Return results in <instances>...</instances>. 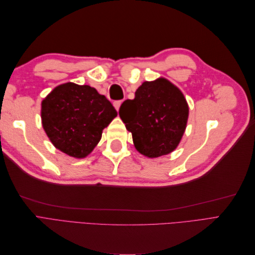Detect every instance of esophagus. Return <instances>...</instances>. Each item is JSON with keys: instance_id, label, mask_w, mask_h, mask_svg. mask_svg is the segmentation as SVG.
I'll return each instance as SVG.
<instances>
[{"instance_id": "esophagus-1", "label": "esophagus", "mask_w": 255, "mask_h": 255, "mask_svg": "<svg viewBox=\"0 0 255 255\" xmlns=\"http://www.w3.org/2000/svg\"><path fill=\"white\" fill-rule=\"evenodd\" d=\"M121 104H122V101H115V102H114V106H115V109L117 110V111H119V109H120Z\"/></svg>"}]
</instances>
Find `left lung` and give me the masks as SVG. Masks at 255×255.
I'll return each instance as SVG.
<instances>
[{
  "instance_id": "obj_1",
  "label": "left lung",
  "mask_w": 255,
  "mask_h": 255,
  "mask_svg": "<svg viewBox=\"0 0 255 255\" xmlns=\"http://www.w3.org/2000/svg\"><path fill=\"white\" fill-rule=\"evenodd\" d=\"M188 115L183 92L165 78L143 82L135 98L123 102L119 111L136 150L149 158L167 155L177 148Z\"/></svg>"
}]
</instances>
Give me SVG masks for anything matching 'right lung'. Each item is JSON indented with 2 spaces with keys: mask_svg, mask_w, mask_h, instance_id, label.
Here are the masks:
<instances>
[{
  "mask_svg": "<svg viewBox=\"0 0 255 255\" xmlns=\"http://www.w3.org/2000/svg\"><path fill=\"white\" fill-rule=\"evenodd\" d=\"M117 112L112 103L89 85L65 83L41 102V123L56 149L74 158H84L101 140Z\"/></svg>",
  "mask_w": 255,
  "mask_h": 255,
  "instance_id": "1",
  "label": "right lung"
}]
</instances>
